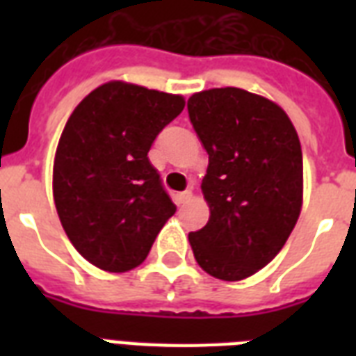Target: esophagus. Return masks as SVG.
I'll list each match as a JSON object with an SVG mask.
<instances>
[{
  "label": "esophagus",
  "mask_w": 356,
  "mask_h": 356,
  "mask_svg": "<svg viewBox=\"0 0 356 356\" xmlns=\"http://www.w3.org/2000/svg\"><path fill=\"white\" fill-rule=\"evenodd\" d=\"M190 197H192V192H188V190H186V192H177V194H175V203L181 207V205H184V203H186Z\"/></svg>",
  "instance_id": "esophagus-1"
}]
</instances>
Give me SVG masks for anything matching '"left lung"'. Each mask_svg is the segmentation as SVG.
Here are the masks:
<instances>
[{
    "label": "left lung",
    "instance_id": "8db88e82",
    "mask_svg": "<svg viewBox=\"0 0 356 356\" xmlns=\"http://www.w3.org/2000/svg\"><path fill=\"white\" fill-rule=\"evenodd\" d=\"M188 116L209 153L201 190L211 207L188 234L197 264L222 281H242L286 243L303 201L298 133L279 105L242 88L188 99Z\"/></svg>",
    "mask_w": 356,
    "mask_h": 356
}]
</instances>
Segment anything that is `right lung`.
<instances>
[{
  "label": "right lung",
  "mask_w": 356,
  "mask_h": 356,
  "mask_svg": "<svg viewBox=\"0 0 356 356\" xmlns=\"http://www.w3.org/2000/svg\"><path fill=\"white\" fill-rule=\"evenodd\" d=\"M183 108L181 96L111 81L66 122L53 197L70 242L90 264L113 273L136 268L177 211L147 153Z\"/></svg>",
  "instance_id": "add662e5"
}]
</instances>
